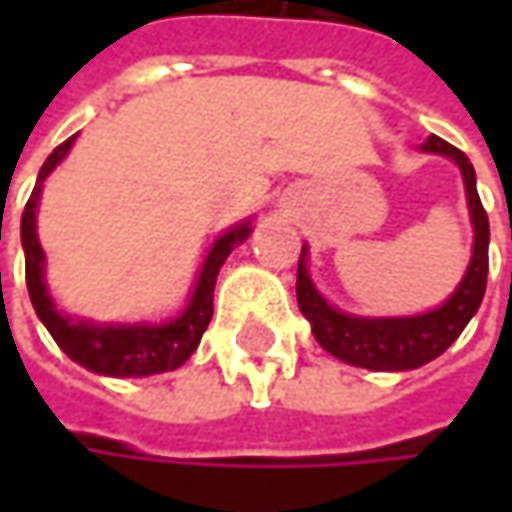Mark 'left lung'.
Masks as SVG:
<instances>
[{
    "instance_id": "obj_1",
    "label": "left lung",
    "mask_w": 512,
    "mask_h": 512,
    "mask_svg": "<svg viewBox=\"0 0 512 512\" xmlns=\"http://www.w3.org/2000/svg\"><path fill=\"white\" fill-rule=\"evenodd\" d=\"M424 153H436L462 170L464 196L473 225V256L464 270L462 282L433 310L416 316H356L333 307L319 287L313 285L307 270V245L299 256V276H296V299L299 310L310 322L316 342L330 356L367 370H416L422 364L442 356L450 344L462 336L467 322L476 316L487 287V245H490V222L484 213L479 190H476V170L462 150L447 145L439 136H430L422 145Z\"/></svg>"
}]
</instances>
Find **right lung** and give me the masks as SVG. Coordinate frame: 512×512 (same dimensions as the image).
<instances>
[{"instance_id":"obj_1","label":"right lung","mask_w":512,"mask_h":512,"mask_svg":"<svg viewBox=\"0 0 512 512\" xmlns=\"http://www.w3.org/2000/svg\"><path fill=\"white\" fill-rule=\"evenodd\" d=\"M76 136H70L68 142H62L45 159V165L36 176V187L25 205V213H22L25 282H28L33 310L39 322L48 327L53 342L90 373L113 376V379H130V376L142 379L153 373L176 370L193 356V350L202 342V333L213 316L216 276L227 256L233 253V247L242 245L253 233V219L227 227L213 239V245L207 247L205 262L196 273L185 310L179 316L165 319V322H93L85 316H68L62 307H56L45 282V250L39 245V233H36V213H39V196H42L45 179L56 170V165H62Z\"/></svg>"}]
</instances>
